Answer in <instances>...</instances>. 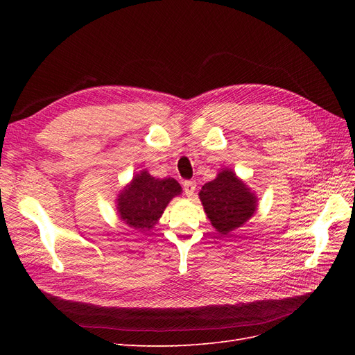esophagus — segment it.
<instances>
[{
    "instance_id": "34e87169",
    "label": "esophagus",
    "mask_w": 355,
    "mask_h": 355,
    "mask_svg": "<svg viewBox=\"0 0 355 355\" xmlns=\"http://www.w3.org/2000/svg\"><path fill=\"white\" fill-rule=\"evenodd\" d=\"M196 188H197V184H196L194 180H185V182H184V191H185L187 197H192V196H194Z\"/></svg>"
}]
</instances>
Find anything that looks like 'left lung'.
<instances>
[{"mask_svg": "<svg viewBox=\"0 0 355 355\" xmlns=\"http://www.w3.org/2000/svg\"><path fill=\"white\" fill-rule=\"evenodd\" d=\"M198 196L210 223L222 235L243 227L257 209V197L230 168L219 171Z\"/></svg>", "mask_w": 355, "mask_h": 355, "instance_id": "1", "label": "left lung"}]
</instances>
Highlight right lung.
<instances>
[{
	"mask_svg": "<svg viewBox=\"0 0 355 355\" xmlns=\"http://www.w3.org/2000/svg\"><path fill=\"white\" fill-rule=\"evenodd\" d=\"M180 192L182 187L173 178L157 179L142 170L118 194L116 213L127 227L141 232L151 231L170 200Z\"/></svg>",
	"mask_w": 355,
	"mask_h": 355,
	"instance_id": "add662e5",
	"label": "right lung"
}]
</instances>
